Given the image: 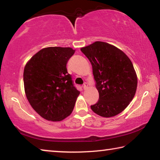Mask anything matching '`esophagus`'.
Listing matches in <instances>:
<instances>
[{
  "mask_svg": "<svg viewBox=\"0 0 160 160\" xmlns=\"http://www.w3.org/2000/svg\"><path fill=\"white\" fill-rule=\"evenodd\" d=\"M88 83H87V82H85V83H84V85H83V86H82V88H83V89H84V90H85V89L87 88H88Z\"/></svg>",
  "mask_w": 160,
  "mask_h": 160,
  "instance_id": "obj_1",
  "label": "esophagus"
}]
</instances>
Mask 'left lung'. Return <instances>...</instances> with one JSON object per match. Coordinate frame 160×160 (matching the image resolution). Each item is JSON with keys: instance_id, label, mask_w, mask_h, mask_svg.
Returning a JSON list of instances; mask_svg holds the SVG:
<instances>
[{"instance_id": "1", "label": "left lung", "mask_w": 160, "mask_h": 160, "mask_svg": "<svg viewBox=\"0 0 160 160\" xmlns=\"http://www.w3.org/2000/svg\"><path fill=\"white\" fill-rule=\"evenodd\" d=\"M80 50L92 64L99 94L91 109L107 118L120 113L136 92L137 75L132 62L122 51L106 42H96Z\"/></svg>"}]
</instances>
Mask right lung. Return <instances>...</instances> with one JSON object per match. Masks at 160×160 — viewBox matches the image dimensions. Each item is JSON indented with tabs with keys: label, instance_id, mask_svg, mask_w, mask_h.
<instances>
[{
	"label": "right lung",
	"instance_id": "right-lung-1",
	"mask_svg": "<svg viewBox=\"0 0 160 160\" xmlns=\"http://www.w3.org/2000/svg\"><path fill=\"white\" fill-rule=\"evenodd\" d=\"M74 53L70 47L43 48L24 69L27 98L32 107L48 121H62L73 110L80 92L66 66Z\"/></svg>",
	"mask_w": 160,
	"mask_h": 160
}]
</instances>
